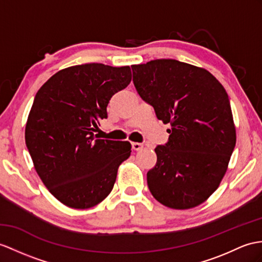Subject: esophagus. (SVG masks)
Here are the masks:
<instances>
[{
  "label": "esophagus",
  "instance_id": "1",
  "mask_svg": "<svg viewBox=\"0 0 262 262\" xmlns=\"http://www.w3.org/2000/svg\"><path fill=\"white\" fill-rule=\"evenodd\" d=\"M132 149L135 151H140L143 149V144L142 143H139V142H133L132 143Z\"/></svg>",
  "mask_w": 262,
  "mask_h": 262
}]
</instances>
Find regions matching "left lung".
I'll return each mask as SVG.
<instances>
[{
  "label": "left lung",
  "instance_id": "left-lung-1",
  "mask_svg": "<svg viewBox=\"0 0 262 262\" xmlns=\"http://www.w3.org/2000/svg\"><path fill=\"white\" fill-rule=\"evenodd\" d=\"M131 68L140 97L171 125L146 173L150 192L172 209L199 206L219 187L235 145L225 88L207 70L172 59Z\"/></svg>",
  "mask_w": 262,
  "mask_h": 262
}]
</instances>
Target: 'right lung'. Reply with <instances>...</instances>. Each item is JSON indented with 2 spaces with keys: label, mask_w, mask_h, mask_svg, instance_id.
Masks as SVG:
<instances>
[{
  "label": "right lung",
  "mask_w": 262,
  "mask_h": 262,
  "mask_svg": "<svg viewBox=\"0 0 262 262\" xmlns=\"http://www.w3.org/2000/svg\"><path fill=\"white\" fill-rule=\"evenodd\" d=\"M130 82V67L88 63L61 70L37 91L25 143L37 174L63 205L91 208L113 189L131 144L97 139L94 131L107 118L112 95Z\"/></svg>",
  "instance_id": "right-lung-1"
}]
</instances>
